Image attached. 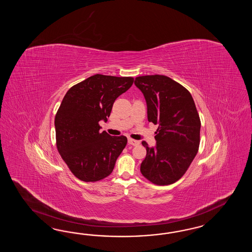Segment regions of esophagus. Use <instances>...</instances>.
<instances>
[{
  "label": "esophagus",
  "instance_id": "esophagus-1",
  "mask_svg": "<svg viewBox=\"0 0 252 252\" xmlns=\"http://www.w3.org/2000/svg\"><path fill=\"white\" fill-rule=\"evenodd\" d=\"M139 141H137V140H135V139H133V138H128V144L132 146H137L139 145Z\"/></svg>",
  "mask_w": 252,
  "mask_h": 252
}]
</instances>
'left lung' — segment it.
Here are the masks:
<instances>
[{"instance_id": "1", "label": "left lung", "mask_w": 252, "mask_h": 252, "mask_svg": "<svg viewBox=\"0 0 252 252\" xmlns=\"http://www.w3.org/2000/svg\"><path fill=\"white\" fill-rule=\"evenodd\" d=\"M135 85L145 97L149 122L159 125L156 146L142 141L147 154L140 172L155 185L175 183L198 153L200 120L194 99L186 88L166 76H137Z\"/></svg>"}]
</instances>
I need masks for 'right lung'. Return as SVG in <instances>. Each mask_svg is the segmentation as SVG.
<instances>
[{
	"instance_id": "right-lung-1",
	"label": "right lung",
	"mask_w": 252,
	"mask_h": 252,
	"mask_svg": "<svg viewBox=\"0 0 252 252\" xmlns=\"http://www.w3.org/2000/svg\"><path fill=\"white\" fill-rule=\"evenodd\" d=\"M134 82L131 76L94 75L73 86L62 100L54 119L56 146L78 179L96 182L109 176L127 143L125 136L99 132L115 99Z\"/></svg>"
}]
</instances>
